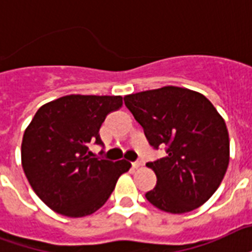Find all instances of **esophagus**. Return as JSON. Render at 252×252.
I'll return each mask as SVG.
<instances>
[{
  "label": "esophagus",
  "mask_w": 252,
  "mask_h": 252,
  "mask_svg": "<svg viewBox=\"0 0 252 252\" xmlns=\"http://www.w3.org/2000/svg\"><path fill=\"white\" fill-rule=\"evenodd\" d=\"M143 165V161H136V162H132V166L133 168H139V166H141Z\"/></svg>",
  "instance_id": "1"
}]
</instances>
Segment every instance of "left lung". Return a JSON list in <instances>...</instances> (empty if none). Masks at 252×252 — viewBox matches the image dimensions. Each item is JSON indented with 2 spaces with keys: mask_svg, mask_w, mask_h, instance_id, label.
<instances>
[{
  "mask_svg": "<svg viewBox=\"0 0 252 252\" xmlns=\"http://www.w3.org/2000/svg\"><path fill=\"white\" fill-rule=\"evenodd\" d=\"M124 103L152 147L166 148V156L147 164L157 177L148 201L172 214L203 205L230 160L227 126L216 107L202 94L174 86L126 95Z\"/></svg>",
  "mask_w": 252,
  "mask_h": 252,
  "instance_id": "1",
  "label": "left lung"
}]
</instances>
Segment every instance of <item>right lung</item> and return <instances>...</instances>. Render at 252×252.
Masks as SVG:
<instances>
[{
  "label": "right lung",
  "instance_id": "add662e5",
  "mask_svg": "<svg viewBox=\"0 0 252 252\" xmlns=\"http://www.w3.org/2000/svg\"><path fill=\"white\" fill-rule=\"evenodd\" d=\"M122 96L67 95L36 111L21 145L22 168L35 194L62 216L80 218L109 198L126 160L91 158L88 144H101L107 115L122 108Z\"/></svg>",
  "mask_w": 252,
  "mask_h": 252
}]
</instances>
